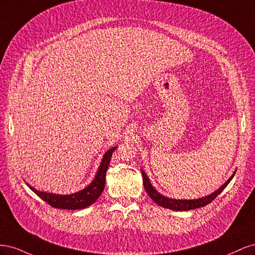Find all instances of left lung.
<instances>
[{
  "mask_svg": "<svg viewBox=\"0 0 255 255\" xmlns=\"http://www.w3.org/2000/svg\"><path fill=\"white\" fill-rule=\"evenodd\" d=\"M236 171L231 175L230 179L222 185L221 187H219L217 190L212 192L211 195L199 198V199H192V200H186V199H172V198H168L164 195H161L160 192H158L155 188H154L153 185L151 184L149 176L146 175V173L141 169V174H142V180H143V186L145 191L148 192L149 197L153 200L156 204L163 206L165 208H169V210L172 211H189V210H195V208H199L207 205L208 203H211L213 200L217 197L220 192L227 187V185L231 182V180L233 179V176Z\"/></svg>",
  "mask_w": 255,
  "mask_h": 255,
  "instance_id": "obj_1",
  "label": "left lung"
}]
</instances>
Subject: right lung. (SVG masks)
<instances>
[{
	"label": "right lung",
	"instance_id": "right-lung-1",
	"mask_svg": "<svg viewBox=\"0 0 255 255\" xmlns=\"http://www.w3.org/2000/svg\"><path fill=\"white\" fill-rule=\"evenodd\" d=\"M117 149V146H113L110 150H107L102 157L101 164H100L96 176L91 183L83 188L80 191H76L74 194L70 195H58L53 194V192L40 191L30 186L26 183L27 186L32 189L35 194L40 197L43 201L47 202L53 207L61 208V210H82V208L88 207L91 204H94L99 197L102 195V192L105 187V176L106 170L109 168L111 163V158L113 152Z\"/></svg>",
	"mask_w": 255,
	"mask_h": 255
}]
</instances>
